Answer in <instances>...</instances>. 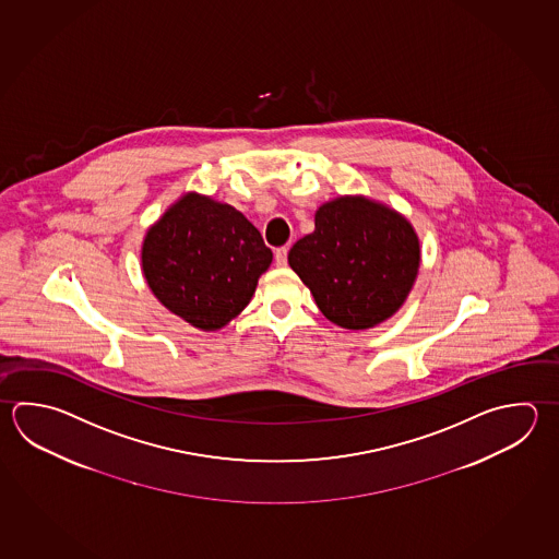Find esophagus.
<instances>
[{
  "instance_id": "1",
  "label": "esophagus",
  "mask_w": 559,
  "mask_h": 559,
  "mask_svg": "<svg viewBox=\"0 0 559 559\" xmlns=\"http://www.w3.org/2000/svg\"><path fill=\"white\" fill-rule=\"evenodd\" d=\"M274 261H276V266H286V263H288V247H278L274 251Z\"/></svg>"
}]
</instances>
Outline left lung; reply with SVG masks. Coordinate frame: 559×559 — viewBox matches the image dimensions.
<instances>
[{"mask_svg": "<svg viewBox=\"0 0 559 559\" xmlns=\"http://www.w3.org/2000/svg\"><path fill=\"white\" fill-rule=\"evenodd\" d=\"M419 239L400 213L366 198H337L314 215V231L288 253L337 326L366 330L393 317L419 271Z\"/></svg>", "mask_w": 559, "mask_h": 559, "instance_id": "8db88e82", "label": "left lung"}]
</instances>
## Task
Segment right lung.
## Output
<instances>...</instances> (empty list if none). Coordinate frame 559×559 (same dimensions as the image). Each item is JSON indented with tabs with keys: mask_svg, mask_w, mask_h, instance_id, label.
Listing matches in <instances>:
<instances>
[{
	"mask_svg": "<svg viewBox=\"0 0 559 559\" xmlns=\"http://www.w3.org/2000/svg\"><path fill=\"white\" fill-rule=\"evenodd\" d=\"M273 251L241 211L188 193L142 245L147 286L191 326L217 330L249 305Z\"/></svg>",
	"mask_w": 559,
	"mask_h": 559,
	"instance_id": "obj_1",
	"label": "right lung"
}]
</instances>
